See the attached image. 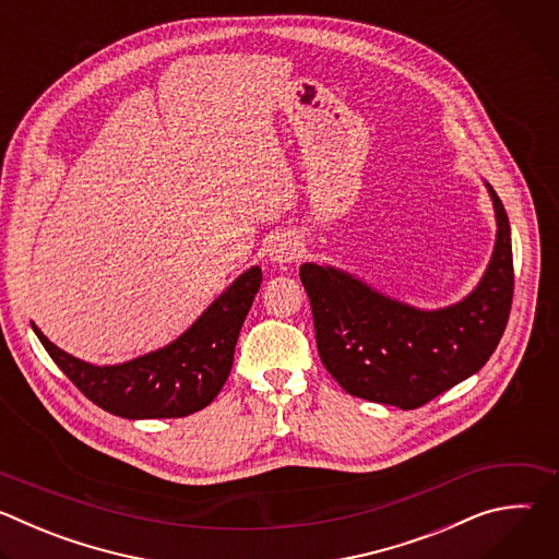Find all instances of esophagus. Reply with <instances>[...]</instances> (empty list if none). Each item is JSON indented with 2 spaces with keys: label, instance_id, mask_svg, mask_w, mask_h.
Returning <instances> with one entry per match:
<instances>
[{
  "label": "esophagus",
  "instance_id": "34e87169",
  "mask_svg": "<svg viewBox=\"0 0 559 559\" xmlns=\"http://www.w3.org/2000/svg\"><path fill=\"white\" fill-rule=\"evenodd\" d=\"M300 248L289 236H276L272 246H270V259L274 263H292L294 259H298Z\"/></svg>",
  "mask_w": 559,
  "mask_h": 559
}]
</instances>
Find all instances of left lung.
I'll use <instances>...</instances> for the list:
<instances>
[{"instance_id": "8db88e82", "label": "left lung", "mask_w": 559, "mask_h": 559, "mask_svg": "<svg viewBox=\"0 0 559 559\" xmlns=\"http://www.w3.org/2000/svg\"><path fill=\"white\" fill-rule=\"evenodd\" d=\"M487 190L498 221L493 257L483 281L455 305L416 309L343 270L300 265L318 356L347 393L418 409L491 358L511 313L513 252L504 205L489 183Z\"/></svg>"}]
</instances>
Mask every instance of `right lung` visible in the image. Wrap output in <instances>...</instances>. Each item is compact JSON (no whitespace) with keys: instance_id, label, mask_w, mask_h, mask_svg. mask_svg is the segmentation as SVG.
Segmentation results:
<instances>
[{"instance_id":"add662e5","label":"right lung","mask_w":559,"mask_h":559,"mask_svg":"<svg viewBox=\"0 0 559 559\" xmlns=\"http://www.w3.org/2000/svg\"><path fill=\"white\" fill-rule=\"evenodd\" d=\"M261 281V267H250L177 341L121 365L84 362L52 345L37 325L33 330L55 365L104 412L128 420L183 418L207 407L223 389Z\"/></svg>"}]
</instances>
